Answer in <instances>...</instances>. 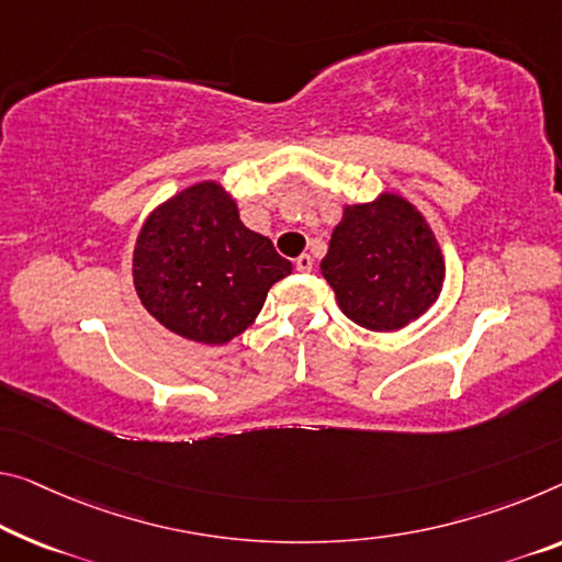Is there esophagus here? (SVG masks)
I'll use <instances>...</instances> for the list:
<instances>
[{
	"instance_id": "obj_1",
	"label": "esophagus",
	"mask_w": 562,
	"mask_h": 562,
	"mask_svg": "<svg viewBox=\"0 0 562 562\" xmlns=\"http://www.w3.org/2000/svg\"><path fill=\"white\" fill-rule=\"evenodd\" d=\"M311 269H314V258H311L308 254H301V256L296 258V271L308 273Z\"/></svg>"
}]
</instances>
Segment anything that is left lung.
Instances as JSON below:
<instances>
[{
  "instance_id": "obj_1",
  "label": "left lung",
  "mask_w": 562,
  "mask_h": 562,
  "mask_svg": "<svg viewBox=\"0 0 562 562\" xmlns=\"http://www.w3.org/2000/svg\"><path fill=\"white\" fill-rule=\"evenodd\" d=\"M322 276L353 324L396 331L439 299L445 258L425 215L407 198L382 193L344 209Z\"/></svg>"
}]
</instances>
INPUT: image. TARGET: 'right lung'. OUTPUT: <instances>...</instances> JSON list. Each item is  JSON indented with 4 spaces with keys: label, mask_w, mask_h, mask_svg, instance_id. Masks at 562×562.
Returning a JSON list of instances; mask_svg holds the SVG:
<instances>
[{
    "label": "right lung",
    "mask_w": 562,
    "mask_h": 562,
    "mask_svg": "<svg viewBox=\"0 0 562 562\" xmlns=\"http://www.w3.org/2000/svg\"><path fill=\"white\" fill-rule=\"evenodd\" d=\"M291 261L246 228L215 180L188 186L155 209L137 233L133 283L153 318L198 344H228L261 314Z\"/></svg>",
    "instance_id": "1"
}]
</instances>
